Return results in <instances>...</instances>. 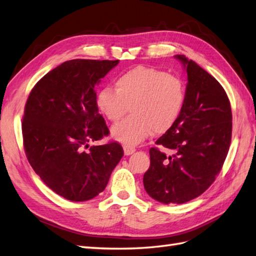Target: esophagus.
Here are the masks:
<instances>
[{
	"instance_id": "1",
	"label": "esophagus",
	"mask_w": 256,
	"mask_h": 256,
	"mask_svg": "<svg viewBox=\"0 0 256 256\" xmlns=\"http://www.w3.org/2000/svg\"><path fill=\"white\" fill-rule=\"evenodd\" d=\"M136 150H134V148H129V146H124V156H130V154H132V153L134 152Z\"/></svg>"
}]
</instances>
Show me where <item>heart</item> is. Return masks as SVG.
Returning a JSON list of instances; mask_svg holds the SVG:
<instances>
[{
	"label": "heart",
	"instance_id": "b5f03b06",
	"mask_svg": "<svg viewBox=\"0 0 256 256\" xmlns=\"http://www.w3.org/2000/svg\"><path fill=\"white\" fill-rule=\"evenodd\" d=\"M115 88L100 90L95 105L110 122L120 119L130 106L132 116L110 130L112 139L126 146L139 144L151 132H168L178 120L186 100L184 81L154 68L137 66L122 73L116 78Z\"/></svg>",
	"mask_w": 256,
	"mask_h": 256
}]
</instances>
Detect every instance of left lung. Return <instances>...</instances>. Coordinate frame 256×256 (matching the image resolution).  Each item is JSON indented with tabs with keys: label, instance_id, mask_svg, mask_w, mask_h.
I'll use <instances>...</instances> for the list:
<instances>
[{
	"label": "left lung",
	"instance_id": "1",
	"mask_svg": "<svg viewBox=\"0 0 256 256\" xmlns=\"http://www.w3.org/2000/svg\"><path fill=\"white\" fill-rule=\"evenodd\" d=\"M187 73L186 100L174 126L156 144L166 156L150 149V168L144 175L148 195L163 204H184L214 183L228 154L232 114L228 96L216 78L183 54L174 56Z\"/></svg>",
	"mask_w": 256,
	"mask_h": 256
}]
</instances>
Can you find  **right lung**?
I'll list each match as a JSON object with an SVG mask.
<instances>
[{"label": "right lung", "mask_w": 256, "mask_h": 256, "mask_svg": "<svg viewBox=\"0 0 256 256\" xmlns=\"http://www.w3.org/2000/svg\"><path fill=\"white\" fill-rule=\"evenodd\" d=\"M118 62L66 61L28 96L22 124L28 162L51 190L68 200L98 196L124 156L117 142L88 148V142L110 134L95 105V86Z\"/></svg>", "instance_id": "right-lung-1"}]
</instances>
